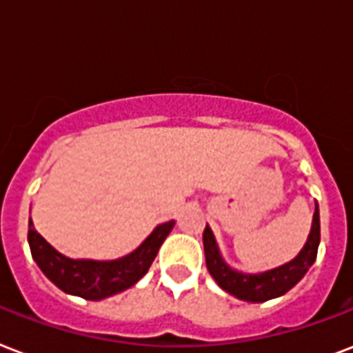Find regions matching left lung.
Masks as SVG:
<instances>
[{"mask_svg":"<svg viewBox=\"0 0 353 353\" xmlns=\"http://www.w3.org/2000/svg\"><path fill=\"white\" fill-rule=\"evenodd\" d=\"M202 241H204L208 270L223 291L236 299L245 300V302H252V304L278 299L281 294L288 293L289 289H293L304 278L311 265L315 263L316 250H319V243H321L319 204L315 202V214H313L310 236H307V241L302 250L291 261L274 267V269L261 270V272H243V270L230 267L223 258L214 232L208 225L204 228Z\"/></svg>","mask_w":353,"mask_h":353,"instance_id":"8db88e82","label":"left lung"}]
</instances>
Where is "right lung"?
<instances>
[{
    "mask_svg": "<svg viewBox=\"0 0 353 353\" xmlns=\"http://www.w3.org/2000/svg\"><path fill=\"white\" fill-rule=\"evenodd\" d=\"M174 221L158 225L132 252L117 259H73L60 254L43 239L29 217V247L32 259L54 285L73 296L103 300L132 288L147 274L158 250L171 234Z\"/></svg>",
    "mask_w": 353,
    "mask_h": 353,
    "instance_id": "1",
    "label": "right lung"
}]
</instances>
